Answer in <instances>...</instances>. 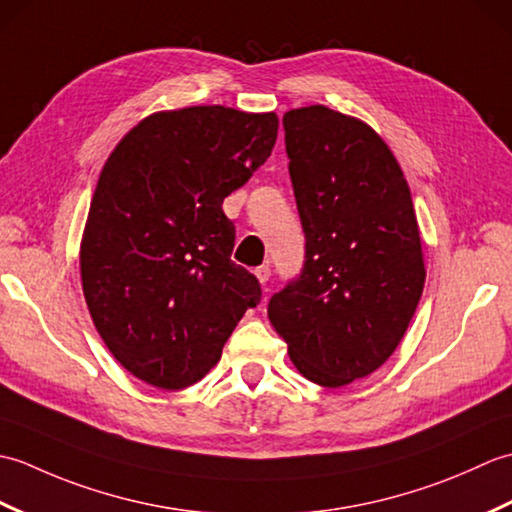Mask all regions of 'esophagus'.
<instances>
[{"label": "esophagus", "instance_id": "obj_1", "mask_svg": "<svg viewBox=\"0 0 512 512\" xmlns=\"http://www.w3.org/2000/svg\"><path fill=\"white\" fill-rule=\"evenodd\" d=\"M255 277H257V281L259 284H268V279H270V266L266 264V266H259V268H255Z\"/></svg>", "mask_w": 512, "mask_h": 512}]
</instances>
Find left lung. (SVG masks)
<instances>
[{
  "label": "left lung",
  "instance_id": "left-lung-1",
  "mask_svg": "<svg viewBox=\"0 0 512 512\" xmlns=\"http://www.w3.org/2000/svg\"><path fill=\"white\" fill-rule=\"evenodd\" d=\"M306 264L268 319L299 374L321 387L365 378L394 354L424 288L411 191L361 118L310 105L284 114Z\"/></svg>",
  "mask_w": 512,
  "mask_h": 512
}]
</instances>
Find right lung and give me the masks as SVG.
<instances>
[{"mask_svg": "<svg viewBox=\"0 0 512 512\" xmlns=\"http://www.w3.org/2000/svg\"><path fill=\"white\" fill-rule=\"evenodd\" d=\"M277 129L275 112L180 107L143 118L105 160L81 284L107 350L143 383H198L262 299L255 275L231 262L235 226L222 202L264 165Z\"/></svg>", "mask_w": 512, "mask_h": 512, "instance_id": "right-lung-1", "label": "right lung"}]
</instances>
